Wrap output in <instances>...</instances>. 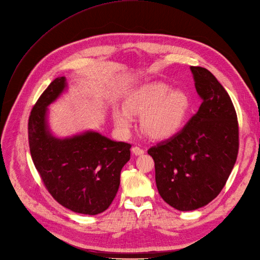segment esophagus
Returning a JSON list of instances; mask_svg holds the SVG:
<instances>
[{"instance_id":"34e87169","label":"esophagus","mask_w":260,"mask_h":260,"mask_svg":"<svg viewBox=\"0 0 260 260\" xmlns=\"http://www.w3.org/2000/svg\"><path fill=\"white\" fill-rule=\"evenodd\" d=\"M132 152H133V154H136V155H142V154H144L145 151H144V149H142L138 146H134L132 148Z\"/></svg>"}]
</instances>
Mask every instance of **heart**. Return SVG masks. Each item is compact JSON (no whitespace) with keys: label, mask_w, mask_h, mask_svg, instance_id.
I'll return each instance as SVG.
<instances>
[{"label":"heart","mask_w":260,"mask_h":260,"mask_svg":"<svg viewBox=\"0 0 260 260\" xmlns=\"http://www.w3.org/2000/svg\"><path fill=\"white\" fill-rule=\"evenodd\" d=\"M189 107V98L182 90L151 84L130 95L124 101V109L114 112V121L122 133H129L134 121L132 115H143L145 133L153 139H168L181 129Z\"/></svg>","instance_id":"obj_1"}]
</instances>
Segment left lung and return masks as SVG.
Returning <instances> with one entry per match:
<instances>
[{"label":"left lung","mask_w":260,"mask_h":260,"mask_svg":"<svg viewBox=\"0 0 260 260\" xmlns=\"http://www.w3.org/2000/svg\"><path fill=\"white\" fill-rule=\"evenodd\" d=\"M202 105L177 133L148 149L165 203L192 211L220 194L237 160L239 128L230 95L209 70L191 68Z\"/></svg>","instance_id":"obj_1"}]
</instances>
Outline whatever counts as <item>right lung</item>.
<instances>
[{"label":"right lung","instance_id":"1","mask_svg":"<svg viewBox=\"0 0 260 260\" xmlns=\"http://www.w3.org/2000/svg\"><path fill=\"white\" fill-rule=\"evenodd\" d=\"M66 89V78H56L37 100L28 118L29 151L57 203L77 213L96 215L115 199L131 145L91 130L65 139L54 137L48 124V107Z\"/></svg>","mask_w":260,"mask_h":260}]
</instances>
